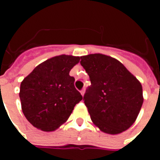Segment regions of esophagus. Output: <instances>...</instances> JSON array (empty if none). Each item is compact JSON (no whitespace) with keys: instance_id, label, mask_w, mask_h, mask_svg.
Listing matches in <instances>:
<instances>
[{"instance_id":"esophagus-1","label":"esophagus","mask_w":160,"mask_h":160,"mask_svg":"<svg viewBox=\"0 0 160 160\" xmlns=\"http://www.w3.org/2000/svg\"><path fill=\"white\" fill-rule=\"evenodd\" d=\"M80 93L82 96H84V94H85V89H82V90L80 91Z\"/></svg>"}]
</instances>
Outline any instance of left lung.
Segmentation results:
<instances>
[{
	"instance_id": "1",
	"label": "left lung",
	"mask_w": 160,
	"mask_h": 160,
	"mask_svg": "<svg viewBox=\"0 0 160 160\" xmlns=\"http://www.w3.org/2000/svg\"><path fill=\"white\" fill-rule=\"evenodd\" d=\"M80 59L90 77L91 86L83 100L92 122L106 134L127 130L143 104L141 82L113 57L90 54Z\"/></svg>"
}]
</instances>
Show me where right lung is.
<instances>
[{
    "label": "right lung",
    "mask_w": 160,
    "mask_h": 160,
    "mask_svg": "<svg viewBox=\"0 0 160 160\" xmlns=\"http://www.w3.org/2000/svg\"><path fill=\"white\" fill-rule=\"evenodd\" d=\"M80 56H54L37 66L20 84L19 98L26 119L35 128L49 132L66 122L82 100L70 70Z\"/></svg>",
    "instance_id": "right-lung-1"
}]
</instances>
